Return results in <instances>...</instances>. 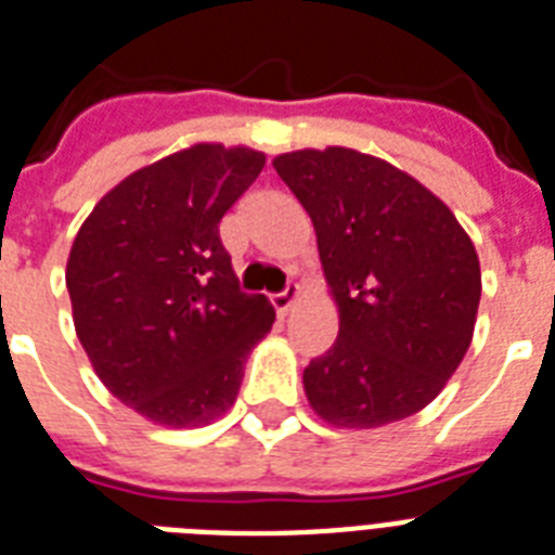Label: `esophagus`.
I'll return each mask as SVG.
<instances>
[{"label":"esophagus","mask_w":555,"mask_h":555,"mask_svg":"<svg viewBox=\"0 0 555 555\" xmlns=\"http://www.w3.org/2000/svg\"><path fill=\"white\" fill-rule=\"evenodd\" d=\"M299 294H302V291H299V285H287L282 294L270 296V302H273V308H276V313L282 317V320H285L287 313H291V308H294V302L299 299Z\"/></svg>","instance_id":"esophagus-1"}]
</instances>
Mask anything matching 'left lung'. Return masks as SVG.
Wrapping results in <instances>:
<instances>
[{"instance_id": "1", "label": "left lung", "mask_w": 555, "mask_h": 555, "mask_svg": "<svg viewBox=\"0 0 555 555\" xmlns=\"http://www.w3.org/2000/svg\"><path fill=\"white\" fill-rule=\"evenodd\" d=\"M311 216L339 337L302 374L337 429H377L443 391L473 343L481 264L455 212L395 164L328 146L276 155Z\"/></svg>"}]
</instances>
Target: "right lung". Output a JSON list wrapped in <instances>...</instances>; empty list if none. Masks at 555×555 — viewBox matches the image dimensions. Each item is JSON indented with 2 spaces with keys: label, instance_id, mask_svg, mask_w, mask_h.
I'll return each mask as SVG.
<instances>
[{
  "label": "right lung",
  "instance_id": "obj_1",
  "mask_svg": "<svg viewBox=\"0 0 555 555\" xmlns=\"http://www.w3.org/2000/svg\"><path fill=\"white\" fill-rule=\"evenodd\" d=\"M264 152L192 143L126 176L74 235L65 285L100 383L172 429L235 403L244 360L268 337V296L238 291L218 221L264 169Z\"/></svg>",
  "mask_w": 555,
  "mask_h": 555
}]
</instances>
